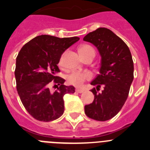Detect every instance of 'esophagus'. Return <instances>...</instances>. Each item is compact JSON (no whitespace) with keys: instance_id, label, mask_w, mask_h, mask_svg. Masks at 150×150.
Wrapping results in <instances>:
<instances>
[{"instance_id":"obj_1","label":"esophagus","mask_w":150,"mask_h":150,"mask_svg":"<svg viewBox=\"0 0 150 150\" xmlns=\"http://www.w3.org/2000/svg\"><path fill=\"white\" fill-rule=\"evenodd\" d=\"M83 91H84V90L80 89V88H76V92H77V93H83Z\"/></svg>"}]
</instances>
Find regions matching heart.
Instances as JSON below:
<instances>
[{"label": "heart", "instance_id": "heart-1", "mask_svg": "<svg viewBox=\"0 0 150 150\" xmlns=\"http://www.w3.org/2000/svg\"><path fill=\"white\" fill-rule=\"evenodd\" d=\"M79 52L83 58L85 56L89 55V54H93L95 55V50L92 46L90 45L85 44L80 46L79 48ZM59 64L60 66L63 65V57H61L59 59ZM91 74L88 71H74L68 76L67 80L71 84L74 85L75 86H82L86 80H88L91 79Z\"/></svg>", "mask_w": 150, "mask_h": 150}]
</instances>
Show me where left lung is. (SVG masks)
<instances>
[{
    "label": "left lung",
    "mask_w": 150,
    "mask_h": 150,
    "mask_svg": "<svg viewBox=\"0 0 150 150\" xmlns=\"http://www.w3.org/2000/svg\"><path fill=\"white\" fill-rule=\"evenodd\" d=\"M83 40L95 46L101 57L100 74L91 85L95 95L92 103L85 106V113L97 121H107L120 112L134 79V63L129 48L110 29L99 28L88 33ZM100 86L103 90L98 93Z\"/></svg>",
    "instance_id": "8db88e82"
}]
</instances>
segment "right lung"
<instances>
[{
    "mask_svg": "<svg viewBox=\"0 0 150 150\" xmlns=\"http://www.w3.org/2000/svg\"><path fill=\"white\" fill-rule=\"evenodd\" d=\"M79 40L77 37L59 38L40 35L30 40L18 54L16 63V88L22 104L30 116L42 122L57 120L64 110V95L74 93L75 88L64 85L56 75L63 52ZM54 83L57 90L52 92Z\"/></svg>",
    "mask_w": 150,
    "mask_h": 150,
    "instance_id": "right-lung-1",
    "label": "right lung"
}]
</instances>
